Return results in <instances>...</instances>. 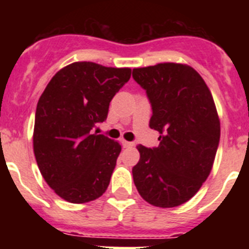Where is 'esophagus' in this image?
<instances>
[{"mask_svg": "<svg viewBox=\"0 0 249 249\" xmlns=\"http://www.w3.org/2000/svg\"><path fill=\"white\" fill-rule=\"evenodd\" d=\"M122 146L124 148H129V147L133 146V142H128V141H122Z\"/></svg>", "mask_w": 249, "mask_h": 249, "instance_id": "obj_1", "label": "esophagus"}]
</instances>
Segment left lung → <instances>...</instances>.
<instances>
[{"mask_svg": "<svg viewBox=\"0 0 249 249\" xmlns=\"http://www.w3.org/2000/svg\"><path fill=\"white\" fill-rule=\"evenodd\" d=\"M133 80L152 107L149 127L160 146H137L133 182L141 197L160 208L190 201L210 176L221 126L211 91L199 73L181 63L135 68Z\"/></svg>", "mask_w": 249, "mask_h": 249, "instance_id": "8db88e82", "label": "left lung"}]
</instances>
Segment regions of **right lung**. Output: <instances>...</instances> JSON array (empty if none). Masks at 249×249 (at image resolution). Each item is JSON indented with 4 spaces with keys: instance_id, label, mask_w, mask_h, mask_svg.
<instances>
[{
    "instance_id": "right-lung-1",
    "label": "right lung",
    "mask_w": 249,
    "mask_h": 249,
    "mask_svg": "<svg viewBox=\"0 0 249 249\" xmlns=\"http://www.w3.org/2000/svg\"><path fill=\"white\" fill-rule=\"evenodd\" d=\"M131 78V68L74 62L57 72L39 97L34 152L48 186L71 203H86L106 192L121 144L92 135L105 122L109 102Z\"/></svg>"
}]
</instances>
